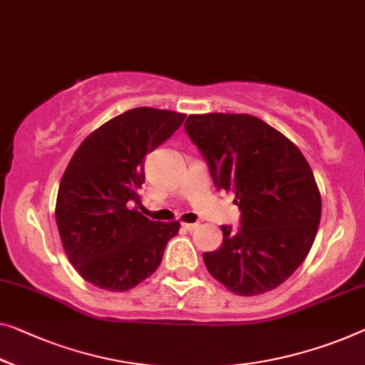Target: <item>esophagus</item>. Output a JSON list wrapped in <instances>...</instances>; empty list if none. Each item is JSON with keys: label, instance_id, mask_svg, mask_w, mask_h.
Returning <instances> with one entry per match:
<instances>
[{"label": "esophagus", "instance_id": "obj_1", "mask_svg": "<svg viewBox=\"0 0 365 365\" xmlns=\"http://www.w3.org/2000/svg\"><path fill=\"white\" fill-rule=\"evenodd\" d=\"M199 227V223H182V228H186L187 232H192V230H195Z\"/></svg>", "mask_w": 365, "mask_h": 365}]
</instances>
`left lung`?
I'll return each instance as SVG.
<instances>
[{"mask_svg":"<svg viewBox=\"0 0 365 365\" xmlns=\"http://www.w3.org/2000/svg\"><path fill=\"white\" fill-rule=\"evenodd\" d=\"M187 135L218 189L235 195L241 227L222 225L220 248L204 253L210 276L230 292L274 290L297 271L315 241L322 195L297 145L250 114H190Z\"/></svg>","mask_w":365,"mask_h":365,"instance_id":"left-lung-1","label":"left lung"}]
</instances>
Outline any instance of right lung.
Segmentation results:
<instances>
[{"instance_id": "add662e5", "label": "right lung", "mask_w": 365, "mask_h": 365, "mask_svg": "<svg viewBox=\"0 0 365 365\" xmlns=\"http://www.w3.org/2000/svg\"><path fill=\"white\" fill-rule=\"evenodd\" d=\"M186 114L135 108L83 140L61 176L55 220L68 261L89 284L125 292L158 269L179 222L137 210L145 155L181 127Z\"/></svg>"}]
</instances>
